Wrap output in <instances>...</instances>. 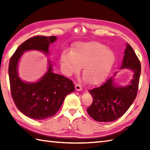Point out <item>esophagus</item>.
<instances>
[{
  "mask_svg": "<svg viewBox=\"0 0 150 150\" xmlns=\"http://www.w3.org/2000/svg\"><path fill=\"white\" fill-rule=\"evenodd\" d=\"M75 90L77 91H81V90H82V88L80 84H77L75 85Z\"/></svg>",
  "mask_w": 150,
  "mask_h": 150,
  "instance_id": "1",
  "label": "esophagus"
}]
</instances>
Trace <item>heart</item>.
<instances>
[{
	"label": "heart",
	"instance_id": "heart-1",
	"mask_svg": "<svg viewBox=\"0 0 150 150\" xmlns=\"http://www.w3.org/2000/svg\"><path fill=\"white\" fill-rule=\"evenodd\" d=\"M114 61L112 51L95 41L76 43L70 54L63 52L60 56L62 68L67 75L78 73L83 67L82 75L90 85L101 83L106 79Z\"/></svg>",
	"mask_w": 150,
	"mask_h": 150
}]
</instances>
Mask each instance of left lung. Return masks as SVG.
<instances>
[{
	"label": "left lung",
	"instance_id": "left-lung-1",
	"mask_svg": "<svg viewBox=\"0 0 150 150\" xmlns=\"http://www.w3.org/2000/svg\"><path fill=\"white\" fill-rule=\"evenodd\" d=\"M120 69H128L133 73L129 84L120 86L115 82L113 77L100 87L89 90L93 97V103L87 108L91 118L98 122H112L122 117L129 109L137 93L141 66L132 46L126 44Z\"/></svg>",
	"mask_w": 150,
	"mask_h": 150
}]
</instances>
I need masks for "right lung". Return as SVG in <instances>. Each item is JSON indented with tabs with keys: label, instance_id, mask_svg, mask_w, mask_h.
I'll list each match as a JSON object with an SVG mask.
<instances>
[{
	"label": "right lung",
	"instance_id": "obj_1",
	"mask_svg": "<svg viewBox=\"0 0 150 150\" xmlns=\"http://www.w3.org/2000/svg\"><path fill=\"white\" fill-rule=\"evenodd\" d=\"M56 40L55 36L30 38L18 47L9 60L8 73L13 99L18 110L31 119L43 120L53 116L66 95L75 91L71 80L53 72L50 60L47 71L38 81L25 82L18 76V62L25 52L37 50L48 55L50 44Z\"/></svg>",
	"mask_w": 150,
	"mask_h": 150
}]
</instances>
